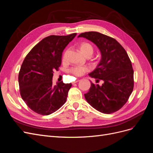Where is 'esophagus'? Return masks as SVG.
<instances>
[{"mask_svg":"<svg viewBox=\"0 0 153 153\" xmlns=\"http://www.w3.org/2000/svg\"><path fill=\"white\" fill-rule=\"evenodd\" d=\"M79 81H80V80H76V81H75V82H73L72 83V84H76V83H77L78 82H79Z\"/></svg>","mask_w":153,"mask_h":153,"instance_id":"obj_1","label":"esophagus"}]
</instances>
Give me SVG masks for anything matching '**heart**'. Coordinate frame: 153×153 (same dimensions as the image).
Listing matches in <instances>:
<instances>
[{
	"label": "heart",
	"instance_id": "1",
	"mask_svg": "<svg viewBox=\"0 0 153 153\" xmlns=\"http://www.w3.org/2000/svg\"><path fill=\"white\" fill-rule=\"evenodd\" d=\"M79 49L80 52L85 57H91L94 52V48L92 46L87 42H83L80 43L79 46ZM65 57V55L63 58ZM89 71V69L85 66H75L69 69V73L73 76L76 77H79Z\"/></svg>",
	"mask_w": 153,
	"mask_h": 153
}]
</instances>
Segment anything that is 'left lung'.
Listing matches in <instances>:
<instances>
[{"label": "left lung", "instance_id": "obj_1", "mask_svg": "<svg viewBox=\"0 0 153 153\" xmlns=\"http://www.w3.org/2000/svg\"><path fill=\"white\" fill-rule=\"evenodd\" d=\"M83 37L93 42L100 49L101 59L98 66L89 75L96 83L103 81L101 86L91 82L85 94L87 101L103 114H112L121 109L128 101L134 87L133 69L127 52L117 40L98 32H86Z\"/></svg>", "mask_w": 153, "mask_h": 153}]
</instances>
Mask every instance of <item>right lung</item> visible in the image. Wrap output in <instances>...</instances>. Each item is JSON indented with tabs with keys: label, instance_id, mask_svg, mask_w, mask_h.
Listing matches in <instances>:
<instances>
[{
	"label": "right lung",
	"instance_id": "1",
	"mask_svg": "<svg viewBox=\"0 0 153 153\" xmlns=\"http://www.w3.org/2000/svg\"><path fill=\"white\" fill-rule=\"evenodd\" d=\"M76 33L52 35L43 39L26 55L18 75L22 98L34 112L47 115L65 103L71 84L53 86L54 71L61 65L62 53Z\"/></svg>",
	"mask_w": 153,
	"mask_h": 153
}]
</instances>
